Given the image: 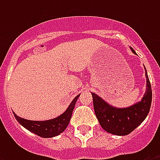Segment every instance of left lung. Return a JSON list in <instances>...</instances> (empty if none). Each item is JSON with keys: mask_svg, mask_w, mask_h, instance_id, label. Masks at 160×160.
<instances>
[{"mask_svg": "<svg viewBox=\"0 0 160 160\" xmlns=\"http://www.w3.org/2000/svg\"><path fill=\"white\" fill-rule=\"evenodd\" d=\"M131 51L136 55L132 47ZM146 78V90L141 100L124 108H118L106 102L99 95L91 93L95 115L100 126L106 132L114 135H127L139 126L149 114L152 101L151 85L147 70L144 67Z\"/></svg>", "mask_w": 160, "mask_h": 160, "instance_id": "1", "label": "left lung"}]
</instances>
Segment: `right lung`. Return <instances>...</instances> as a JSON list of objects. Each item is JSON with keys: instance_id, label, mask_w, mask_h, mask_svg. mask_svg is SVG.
<instances>
[{"instance_id": "obj_1", "label": "right lung", "mask_w": 160, "mask_h": 160, "mask_svg": "<svg viewBox=\"0 0 160 160\" xmlns=\"http://www.w3.org/2000/svg\"><path fill=\"white\" fill-rule=\"evenodd\" d=\"M80 95V94L75 96L65 112H63L60 115L55 117L54 119H48V120H30L18 116L13 112L14 116L21 125L38 136L42 138L55 137L63 133L67 128L71 119L75 105Z\"/></svg>"}]
</instances>
